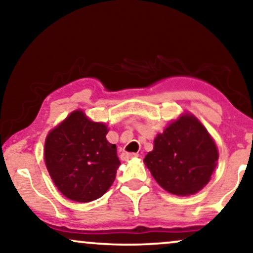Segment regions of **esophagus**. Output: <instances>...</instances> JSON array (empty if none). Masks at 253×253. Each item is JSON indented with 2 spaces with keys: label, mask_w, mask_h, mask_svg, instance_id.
Here are the masks:
<instances>
[{
  "label": "esophagus",
  "mask_w": 253,
  "mask_h": 253,
  "mask_svg": "<svg viewBox=\"0 0 253 253\" xmlns=\"http://www.w3.org/2000/svg\"><path fill=\"white\" fill-rule=\"evenodd\" d=\"M139 155H138V153H122L121 154V159L122 160H131V159H134V158H138Z\"/></svg>",
  "instance_id": "esophagus-1"
}]
</instances>
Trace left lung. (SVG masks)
<instances>
[{"instance_id": "obj_1", "label": "left lung", "mask_w": 253, "mask_h": 253, "mask_svg": "<svg viewBox=\"0 0 253 253\" xmlns=\"http://www.w3.org/2000/svg\"><path fill=\"white\" fill-rule=\"evenodd\" d=\"M219 159L213 137L191 113H182L154 138L144 164L162 189L188 197L211 181Z\"/></svg>"}]
</instances>
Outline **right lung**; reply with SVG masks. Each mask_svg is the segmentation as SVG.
<instances>
[{"label": "right lung", "mask_w": 253, "mask_h": 253, "mask_svg": "<svg viewBox=\"0 0 253 253\" xmlns=\"http://www.w3.org/2000/svg\"><path fill=\"white\" fill-rule=\"evenodd\" d=\"M108 126L76 109L48 132L43 158L62 195L78 203L102 197L115 181L121 162L116 145L107 140Z\"/></svg>", "instance_id": "obj_1"}]
</instances>
